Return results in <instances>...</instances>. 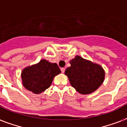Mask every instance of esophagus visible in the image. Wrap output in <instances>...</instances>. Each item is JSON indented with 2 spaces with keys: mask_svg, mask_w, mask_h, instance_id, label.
Instances as JSON below:
<instances>
[{
  "mask_svg": "<svg viewBox=\"0 0 127 127\" xmlns=\"http://www.w3.org/2000/svg\"><path fill=\"white\" fill-rule=\"evenodd\" d=\"M61 72H62V73H64V71H65V68H61Z\"/></svg>",
  "mask_w": 127,
  "mask_h": 127,
  "instance_id": "esophagus-1",
  "label": "esophagus"
}]
</instances>
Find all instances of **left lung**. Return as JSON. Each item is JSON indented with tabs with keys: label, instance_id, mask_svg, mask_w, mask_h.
<instances>
[{
	"label": "left lung",
	"instance_id": "8db88e82",
	"mask_svg": "<svg viewBox=\"0 0 127 127\" xmlns=\"http://www.w3.org/2000/svg\"><path fill=\"white\" fill-rule=\"evenodd\" d=\"M71 66L64 72L70 83L81 94L94 92L104 82L105 72L102 66L79 56L70 61Z\"/></svg>",
	"mask_w": 127,
	"mask_h": 127
}]
</instances>
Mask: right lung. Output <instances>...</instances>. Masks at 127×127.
Here are the masks:
<instances>
[{
    "label": "right lung",
    "mask_w": 127,
    "mask_h": 127,
    "mask_svg": "<svg viewBox=\"0 0 127 127\" xmlns=\"http://www.w3.org/2000/svg\"><path fill=\"white\" fill-rule=\"evenodd\" d=\"M61 72L57 64L43 59L36 64L23 69L21 73L23 85L25 89L38 94L48 89L54 77Z\"/></svg>",
    "instance_id": "1"
}]
</instances>
